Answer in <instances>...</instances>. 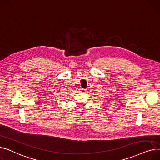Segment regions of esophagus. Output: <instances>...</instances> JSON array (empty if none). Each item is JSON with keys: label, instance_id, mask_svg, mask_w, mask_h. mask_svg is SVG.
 <instances>
[{"label": "esophagus", "instance_id": "obj_1", "mask_svg": "<svg viewBox=\"0 0 160 160\" xmlns=\"http://www.w3.org/2000/svg\"><path fill=\"white\" fill-rule=\"evenodd\" d=\"M86 91H87L86 89H84V88H81V92H83V93H84V92H86Z\"/></svg>", "mask_w": 160, "mask_h": 160}]
</instances>
